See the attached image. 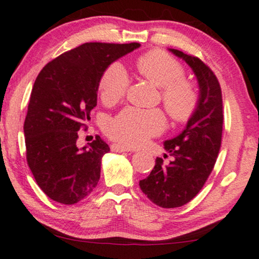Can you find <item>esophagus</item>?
Listing matches in <instances>:
<instances>
[{
    "label": "esophagus",
    "instance_id": "obj_1",
    "mask_svg": "<svg viewBox=\"0 0 259 259\" xmlns=\"http://www.w3.org/2000/svg\"><path fill=\"white\" fill-rule=\"evenodd\" d=\"M111 150L115 152H125V151H134V149L125 147V145H121V144H112Z\"/></svg>",
    "mask_w": 259,
    "mask_h": 259
}]
</instances>
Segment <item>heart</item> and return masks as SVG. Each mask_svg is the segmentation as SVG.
Listing matches in <instances>:
<instances>
[{
	"mask_svg": "<svg viewBox=\"0 0 259 259\" xmlns=\"http://www.w3.org/2000/svg\"><path fill=\"white\" fill-rule=\"evenodd\" d=\"M140 74L161 88L165 110L175 121L182 122L194 114L198 105V93L190 81L184 78L183 65L162 50H151L137 58ZM130 78L123 65L112 63L105 69L98 82L102 101L114 104L121 101L129 88ZM166 119L159 109L125 108L105 122L104 131L111 140L136 147L165 129Z\"/></svg>",
	"mask_w": 259,
	"mask_h": 259,
	"instance_id": "obj_1",
	"label": "heart"
}]
</instances>
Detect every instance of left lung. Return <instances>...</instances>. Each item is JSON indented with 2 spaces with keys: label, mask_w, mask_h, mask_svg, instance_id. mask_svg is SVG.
I'll use <instances>...</instances> for the list:
<instances>
[{
  "label": "left lung",
  "mask_w": 259,
  "mask_h": 259,
  "mask_svg": "<svg viewBox=\"0 0 259 259\" xmlns=\"http://www.w3.org/2000/svg\"><path fill=\"white\" fill-rule=\"evenodd\" d=\"M170 50L194 70L199 84V100L182 134L164 143L172 161L164 164L157 157L150 175L140 181L141 190L147 197L165 209L184 205L201 191L217 161L224 119L222 90L213 71L201 58Z\"/></svg>",
  "instance_id": "obj_1"
}]
</instances>
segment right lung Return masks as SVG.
<instances>
[{
	"instance_id": "add662e5",
	"label": "right lung",
	"mask_w": 259,
	"mask_h": 259,
	"mask_svg": "<svg viewBox=\"0 0 259 259\" xmlns=\"http://www.w3.org/2000/svg\"><path fill=\"white\" fill-rule=\"evenodd\" d=\"M140 46L84 43L54 58L36 77L23 125L27 163L53 201L71 205L96 188L102 157L110 148L97 135L79 149L77 131L85 128L96 107L105 69Z\"/></svg>"
}]
</instances>
